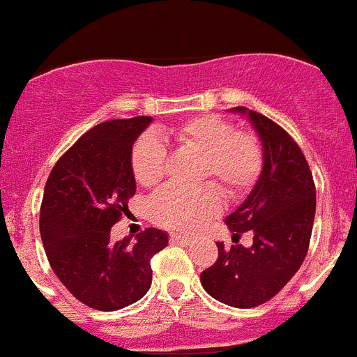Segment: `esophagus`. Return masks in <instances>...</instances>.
<instances>
[{
	"instance_id": "34e87169",
	"label": "esophagus",
	"mask_w": 357,
	"mask_h": 357,
	"mask_svg": "<svg viewBox=\"0 0 357 357\" xmlns=\"http://www.w3.org/2000/svg\"><path fill=\"white\" fill-rule=\"evenodd\" d=\"M173 244H178V246H189V244L192 243L191 237H185V235H172V238H169Z\"/></svg>"
}]
</instances>
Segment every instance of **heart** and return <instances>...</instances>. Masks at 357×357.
Wrapping results in <instances>:
<instances>
[{"instance_id": "heart-1", "label": "heart", "mask_w": 357, "mask_h": 357, "mask_svg": "<svg viewBox=\"0 0 357 357\" xmlns=\"http://www.w3.org/2000/svg\"><path fill=\"white\" fill-rule=\"evenodd\" d=\"M178 145L200 153L198 181H212L230 198H238L257 182L264 165L260 139L251 130L234 129V123L219 114H198L169 130ZM136 181L153 188L165 178L168 153L161 139L143 134L130 155ZM223 205L221 192L214 184L196 188L169 185L153 196L152 215L169 230L192 231L214 218Z\"/></svg>"}]
</instances>
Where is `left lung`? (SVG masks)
I'll list each match as a JSON object with an SVG mask.
<instances>
[{
  "instance_id": "1",
  "label": "left lung",
  "mask_w": 357,
  "mask_h": 357,
  "mask_svg": "<svg viewBox=\"0 0 357 357\" xmlns=\"http://www.w3.org/2000/svg\"><path fill=\"white\" fill-rule=\"evenodd\" d=\"M261 142L264 165L246 200L225 223L234 238L253 234V246L218 244V260L200 274L205 292L234 308H253L273 299L305 261L315 219V184L294 138L276 122L248 107Z\"/></svg>"
}]
</instances>
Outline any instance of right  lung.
<instances>
[{"instance_id": "obj_1", "label": "right lung", "mask_w": 357, "mask_h": 357, "mask_svg": "<svg viewBox=\"0 0 357 357\" xmlns=\"http://www.w3.org/2000/svg\"><path fill=\"white\" fill-rule=\"evenodd\" d=\"M150 116L109 120L83 134L52 168L40 207V237L52 271L83 305L114 312L152 285L150 258L168 246L166 231L146 228L111 241L136 192L130 153Z\"/></svg>"}]
</instances>
